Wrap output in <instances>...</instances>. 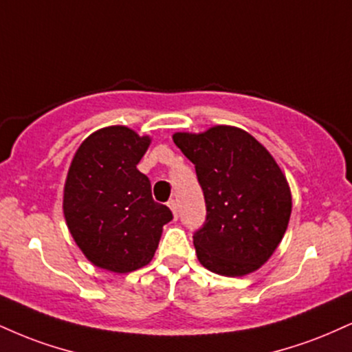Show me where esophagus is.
<instances>
[{
	"mask_svg": "<svg viewBox=\"0 0 352 352\" xmlns=\"http://www.w3.org/2000/svg\"><path fill=\"white\" fill-rule=\"evenodd\" d=\"M167 205H168V208L172 210V213H173V217H179V208H177V201L175 200H168L167 201Z\"/></svg>",
	"mask_w": 352,
	"mask_h": 352,
	"instance_id": "esophagus-1",
	"label": "esophagus"
}]
</instances>
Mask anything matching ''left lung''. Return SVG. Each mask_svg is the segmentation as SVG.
<instances>
[{
    "label": "left lung",
    "mask_w": 352,
    "mask_h": 352,
    "mask_svg": "<svg viewBox=\"0 0 352 352\" xmlns=\"http://www.w3.org/2000/svg\"><path fill=\"white\" fill-rule=\"evenodd\" d=\"M173 142L195 165L206 219L193 234L203 267L243 277L265 264L285 234L292 195L269 151L245 131L213 126L175 133Z\"/></svg>",
    "instance_id": "8db88e82"
}]
</instances>
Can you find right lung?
<instances>
[{"instance_id": "1", "label": "right lung", "mask_w": 352, "mask_h": 352, "mask_svg": "<svg viewBox=\"0 0 352 352\" xmlns=\"http://www.w3.org/2000/svg\"><path fill=\"white\" fill-rule=\"evenodd\" d=\"M151 144L126 126L88 135L75 152L63 188V214L88 261L116 274L133 272L154 257L172 217L152 200L151 182L138 170Z\"/></svg>"}]
</instances>
